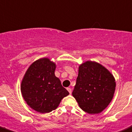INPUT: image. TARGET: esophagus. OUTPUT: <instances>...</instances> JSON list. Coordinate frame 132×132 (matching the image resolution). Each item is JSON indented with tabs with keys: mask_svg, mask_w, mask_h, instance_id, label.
<instances>
[{
	"mask_svg": "<svg viewBox=\"0 0 132 132\" xmlns=\"http://www.w3.org/2000/svg\"><path fill=\"white\" fill-rule=\"evenodd\" d=\"M67 90H68V92H69V93H70V94H72V88H67Z\"/></svg>",
	"mask_w": 132,
	"mask_h": 132,
	"instance_id": "esophagus-1",
	"label": "esophagus"
}]
</instances>
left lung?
<instances>
[{
	"instance_id": "8db88e82",
	"label": "left lung",
	"mask_w": 132,
	"mask_h": 132,
	"mask_svg": "<svg viewBox=\"0 0 132 132\" xmlns=\"http://www.w3.org/2000/svg\"><path fill=\"white\" fill-rule=\"evenodd\" d=\"M115 87L114 76L106 68L88 60L79 66L72 95L82 110L89 114H98L111 102Z\"/></svg>"
}]
</instances>
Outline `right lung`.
I'll use <instances>...</instances> for the list:
<instances>
[{
    "mask_svg": "<svg viewBox=\"0 0 132 132\" xmlns=\"http://www.w3.org/2000/svg\"><path fill=\"white\" fill-rule=\"evenodd\" d=\"M56 64L48 58L36 60L27 69L21 85L22 96L32 109L41 113L55 110L69 92L55 75Z\"/></svg>",
    "mask_w": 132,
    "mask_h": 132,
    "instance_id": "1",
    "label": "right lung"
}]
</instances>
